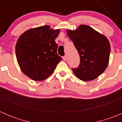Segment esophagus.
Segmentation results:
<instances>
[{
	"mask_svg": "<svg viewBox=\"0 0 122 122\" xmlns=\"http://www.w3.org/2000/svg\"><path fill=\"white\" fill-rule=\"evenodd\" d=\"M62 58H63V60H64V61H66V60H67V56H64L63 57H62Z\"/></svg>",
	"mask_w": 122,
	"mask_h": 122,
	"instance_id": "1",
	"label": "esophagus"
}]
</instances>
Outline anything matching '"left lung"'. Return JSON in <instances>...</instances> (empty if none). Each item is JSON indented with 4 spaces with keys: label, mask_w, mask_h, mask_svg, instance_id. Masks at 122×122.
<instances>
[{
    "label": "left lung",
    "mask_w": 122,
    "mask_h": 122,
    "mask_svg": "<svg viewBox=\"0 0 122 122\" xmlns=\"http://www.w3.org/2000/svg\"><path fill=\"white\" fill-rule=\"evenodd\" d=\"M80 58V63L72 71L81 80L88 81L97 78L108 66L110 45L104 35L86 25L74 30H67Z\"/></svg>",
    "instance_id": "1"
}]
</instances>
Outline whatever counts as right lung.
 <instances>
[{"instance_id": "obj_1", "label": "right lung", "mask_w": 122, "mask_h": 122, "mask_svg": "<svg viewBox=\"0 0 122 122\" xmlns=\"http://www.w3.org/2000/svg\"><path fill=\"white\" fill-rule=\"evenodd\" d=\"M60 32L45 25L29 29L18 38L15 47L17 61L22 71L33 80L47 78L62 60L57 54L55 41Z\"/></svg>"}]
</instances>
